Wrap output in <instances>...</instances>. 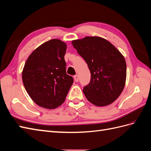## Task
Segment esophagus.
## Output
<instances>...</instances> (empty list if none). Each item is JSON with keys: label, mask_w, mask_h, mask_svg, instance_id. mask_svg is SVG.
Here are the masks:
<instances>
[{"label": "esophagus", "mask_w": 151, "mask_h": 151, "mask_svg": "<svg viewBox=\"0 0 151 151\" xmlns=\"http://www.w3.org/2000/svg\"><path fill=\"white\" fill-rule=\"evenodd\" d=\"M74 80L76 82H78L79 81V76L78 75H76L74 76Z\"/></svg>", "instance_id": "obj_1"}]
</instances>
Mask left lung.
<instances>
[{"label":"left lung","instance_id":"1","mask_svg":"<svg viewBox=\"0 0 151 151\" xmlns=\"http://www.w3.org/2000/svg\"><path fill=\"white\" fill-rule=\"evenodd\" d=\"M72 44L91 73L90 82L83 88L88 101L97 106L113 103L126 84V63L123 55L108 40L99 36L73 40Z\"/></svg>","mask_w":151,"mask_h":151}]
</instances>
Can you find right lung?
<instances>
[{
  "label": "right lung",
  "instance_id": "right-lung-1",
  "mask_svg": "<svg viewBox=\"0 0 151 151\" xmlns=\"http://www.w3.org/2000/svg\"><path fill=\"white\" fill-rule=\"evenodd\" d=\"M67 44L52 39L33 51L25 62L22 81L27 93L36 104L54 109L63 103L73 83L67 74L65 54Z\"/></svg>",
  "mask_w": 151,
  "mask_h": 151
}]
</instances>
